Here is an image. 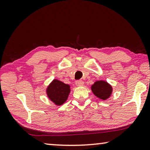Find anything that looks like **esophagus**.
Wrapping results in <instances>:
<instances>
[{"label":"esophagus","instance_id":"34e87169","mask_svg":"<svg viewBox=\"0 0 150 150\" xmlns=\"http://www.w3.org/2000/svg\"><path fill=\"white\" fill-rule=\"evenodd\" d=\"M75 84L77 86H79V87H81V86H83V85H84V82L83 81H76Z\"/></svg>","mask_w":150,"mask_h":150}]
</instances>
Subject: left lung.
<instances>
[{
	"mask_svg": "<svg viewBox=\"0 0 150 150\" xmlns=\"http://www.w3.org/2000/svg\"><path fill=\"white\" fill-rule=\"evenodd\" d=\"M91 89L96 97L103 100H106L110 98L113 91L112 85L104 80L95 81L91 86Z\"/></svg>",
	"mask_w": 150,
	"mask_h": 150,
	"instance_id": "left-lung-1",
	"label": "left lung"
}]
</instances>
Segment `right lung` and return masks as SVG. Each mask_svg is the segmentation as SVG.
Masks as SVG:
<instances>
[{"instance_id": "obj_1", "label": "right lung", "mask_w": 150, "mask_h": 150, "mask_svg": "<svg viewBox=\"0 0 150 150\" xmlns=\"http://www.w3.org/2000/svg\"><path fill=\"white\" fill-rule=\"evenodd\" d=\"M71 92L70 85L56 79L47 86L45 93L49 100L56 106H61L67 100Z\"/></svg>"}]
</instances>
